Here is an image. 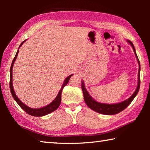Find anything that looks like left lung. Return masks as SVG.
Instances as JSON below:
<instances>
[{
    "instance_id": "8db88e82",
    "label": "left lung",
    "mask_w": 150,
    "mask_h": 150,
    "mask_svg": "<svg viewBox=\"0 0 150 150\" xmlns=\"http://www.w3.org/2000/svg\"><path fill=\"white\" fill-rule=\"evenodd\" d=\"M128 44H130V45L133 48L134 54L136 55V57L138 61V63L139 64V70H138V85H137V88L136 91H134V93L132 94L130 97L127 98L126 100L122 101L121 103H115V104H107V103H102L97 102L95 100L94 98L90 95V94L88 93L87 90L86 89L85 83L83 81H81V88H82L83 96H84V100L85 103L87 104V105L91 109H92L93 110L96 112L103 114V115H116L119 112H120L122 110H124L127 106H128L130 104L132 103V101L134 100V98H135V96L138 94L139 89V86H140V63L138 59V57L137 56L136 52L135 47H134L132 43L131 42L130 40H127Z\"/></svg>"
}]
</instances>
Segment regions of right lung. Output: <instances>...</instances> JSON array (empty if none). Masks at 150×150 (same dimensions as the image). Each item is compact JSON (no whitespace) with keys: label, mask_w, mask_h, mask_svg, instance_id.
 <instances>
[{"label":"right lung","mask_w":150,"mask_h":150,"mask_svg":"<svg viewBox=\"0 0 150 150\" xmlns=\"http://www.w3.org/2000/svg\"><path fill=\"white\" fill-rule=\"evenodd\" d=\"M26 41V40H24V42H22L21 43V44L20 45L18 50L16 54V55H15L14 59L12 62L11 69H10V88H11V92L12 96H13L14 99L16 100V102L18 103V105L20 107H21V108L23 109V110L26 112L28 114V115L33 116H45V115H48V114L52 112H54V110H57V108L59 106L60 103H61V100H62V93L63 88H64L65 86L67 84L68 82H69V79L73 75V74L70 75L69 76H68L67 78H65V79L64 80V81H63V83L62 86V88H61V89L59 90V93H58L57 96L55 97V99L53 100L52 103L49 104V105H47L45 106H43V107L39 108H32L29 107V106H26L25 104L22 103L18 98V96H16V93H15V92H14L13 85H12V68H13L14 62L16 61V57L18 56V54L19 48L22 46V45Z\"/></svg>","instance_id":"add662e5"}]
</instances>
